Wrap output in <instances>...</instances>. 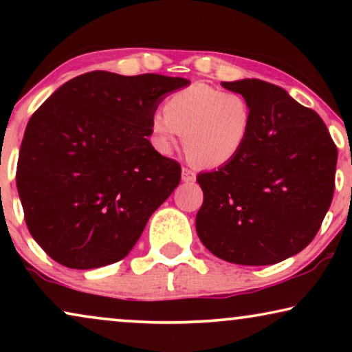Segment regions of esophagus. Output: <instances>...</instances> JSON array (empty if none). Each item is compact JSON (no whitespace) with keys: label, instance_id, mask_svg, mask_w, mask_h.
Returning a JSON list of instances; mask_svg holds the SVG:
<instances>
[{"label":"esophagus","instance_id":"34e87169","mask_svg":"<svg viewBox=\"0 0 352 352\" xmlns=\"http://www.w3.org/2000/svg\"><path fill=\"white\" fill-rule=\"evenodd\" d=\"M182 181L184 182L195 181V171H192L190 168H182Z\"/></svg>","mask_w":352,"mask_h":352}]
</instances>
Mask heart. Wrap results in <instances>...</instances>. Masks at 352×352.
I'll use <instances>...</instances> for the list:
<instances>
[{
	"label": "heart",
	"mask_w": 352,
	"mask_h": 352,
	"mask_svg": "<svg viewBox=\"0 0 352 352\" xmlns=\"http://www.w3.org/2000/svg\"><path fill=\"white\" fill-rule=\"evenodd\" d=\"M163 112L151 118L153 147L170 153L182 134L186 155L206 168L234 162L247 146L253 126V109L242 94L206 83L171 93Z\"/></svg>",
	"instance_id": "obj_1"
}]
</instances>
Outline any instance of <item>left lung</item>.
<instances>
[{"mask_svg": "<svg viewBox=\"0 0 352 352\" xmlns=\"http://www.w3.org/2000/svg\"><path fill=\"white\" fill-rule=\"evenodd\" d=\"M253 109L247 146L229 165L200 173L195 228L214 256L267 266L312 242L330 208L338 151L325 123L261 80L223 81Z\"/></svg>", "mask_w": 352, "mask_h": 352, "instance_id": "1", "label": "left lung"}]
</instances>
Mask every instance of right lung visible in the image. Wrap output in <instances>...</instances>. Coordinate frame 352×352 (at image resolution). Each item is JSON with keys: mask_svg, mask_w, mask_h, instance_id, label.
Returning <instances> with one entry per match:
<instances>
[{"mask_svg": "<svg viewBox=\"0 0 352 352\" xmlns=\"http://www.w3.org/2000/svg\"><path fill=\"white\" fill-rule=\"evenodd\" d=\"M189 81L89 72L43 102L23 134L16 181L27 228L62 266L94 269L131 252L181 181L152 147L151 118Z\"/></svg>", "mask_w": 352, "mask_h": 352, "instance_id": "obj_1", "label": "right lung"}]
</instances>
